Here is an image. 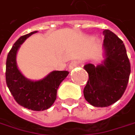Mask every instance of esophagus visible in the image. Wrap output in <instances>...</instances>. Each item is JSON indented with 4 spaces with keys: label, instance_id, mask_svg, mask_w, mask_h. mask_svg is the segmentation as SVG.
I'll use <instances>...</instances> for the list:
<instances>
[{
    "label": "esophagus",
    "instance_id": "1",
    "mask_svg": "<svg viewBox=\"0 0 135 135\" xmlns=\"http://www.w3.org/2000/svg\"><path fill=\"white\" fill-rule=\"evenodd\" d=\"M77 66H78V62H76V61L71 62L69 63V69L71 70V69H73V68L76 67Z\"/></svg>",
    "mask_w": 135,
    "mask_h": 135
}]
</instances>
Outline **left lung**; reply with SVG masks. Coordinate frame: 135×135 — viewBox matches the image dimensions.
<instances>
[{
	"instance_id": "1",
	"label": "left lung",
	"mask_w": 135,
	"mask_h": 135,
	"mask_svg": "<svg viewBox=\"0 0 135 135\" xmlns=\"http://www.w3.org/2000/svg\"><path fill=\"white\" fill-rule=\"evenodd\" d=\"M103 34L105 60L97 66L91 63L84 66L89 76L84 95L95 107H107L117 102L127 88L131 73L123 41L109 30H105Z\"/></svg>"
}]
</instances>
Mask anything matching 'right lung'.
I'll list each match as a JSON object with an SVG mask.
<instances>
[{"mask_svg":"<svg viewBox=\"0 0 135 135\" xmlns=\"http://www.w3.org/2000/svg\"><path fill=\"white\" fill-rule=\"evenodd\" d=\"M37 31L22 36L10 50L6 61V84L15 100L20 105L33 111L50 108L57 97V91L68 71H52L46 77L33 81L26 78L17 67L16 54L20 45Z\"/></svg>","mask_w":135,"mask_h":135,"instance_id":"add662e5","label":"right lung"}]
</instances>
